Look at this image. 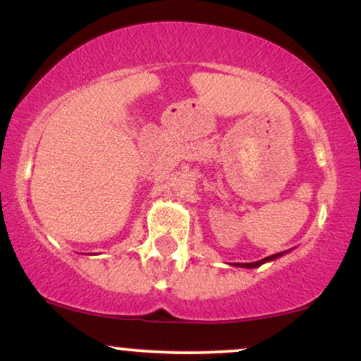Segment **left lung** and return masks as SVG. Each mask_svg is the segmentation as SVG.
<instances>
[{"label":"left lung","instance_id":"left-lung-1","mask_svg":"<svg viewBox=\"0 0 361 361\" xmlns=\"http://www.w3.org/2000/svg\"><path fill=\"white\" fill-rule=\"evenodd\" d=\"M288 252V250H287ZM287 252H280V254H275V255H270V257H265V259L262 260H257V262H250V264H232L233 267H242V269H257V267L267 264V262H272L275 259H280V257L287 254Z\"/></svg>","mask_w":361,"mask_h":361}]
</instances>
